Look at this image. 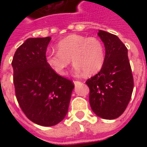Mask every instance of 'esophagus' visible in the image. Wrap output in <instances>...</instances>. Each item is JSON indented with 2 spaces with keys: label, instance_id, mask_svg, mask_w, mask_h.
<instances>
[{
  "label": "esophagus",
  "instance_id": "obj_1",
  "mask_svg": "<svg viewBox=\"0 0 147 147\" xmlns=\"http://www.w3.org/2000/svg\"><path fill=\"white\" fill-rule=\"evenodd\" d=\"M73 82H74V84H75V85H77V84H79V83H80V81H77V80H74Z\"/></svg>",
  "mask_w": 147,
  "mask_h": 147
}]
</instances>
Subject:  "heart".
Wrapping results in <instances>:
<instances>
[{"label":"heart","instance_id":"obj_1","mask_svg":"<svg viewBox=\"0 0 147 147\" xmlns=\"http://www.w3.org/2000/svg\"><path fill=\"white\" fill-rule=\"evenodd\" d=\"M57 49V52L46 53L45 61L53 71L60 76L66 74L71 59L75 64V70L83 71L86 75L98 72L105 62V48L97 38L73 34L59 41Z\"/></svg>","mask_w":147,"mask_h":147}]
</instances>
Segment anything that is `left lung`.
Returning <instances> with one entry per match:
<instances>
[{
  "instance_id": "1",
  "label": "left lung",
  "mask_w": 147,
  "mask_h": 147,
  "mask_svg": "<svg viewBox=\"0 0 147 147\" xmlns=\"http://www.w3.org/2000/svg\"><path fill=\"white\" fill-rule=\"evenodd\" d=\"M98 34L105 45V59L101 71L86 81L90 104L97 116L113 120L126 109L134 80L125 45L115 34L104 30Z\"/></svg>"
}]
</instances>
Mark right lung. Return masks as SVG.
Wrapping results in <instances>:
<instances>
[{"mask_svg": "<svg viewBox=\"0 0 147 147\" xmlns=\"http://www.w3.org/2000/svg\"><path fill=\"white\" fill-rule=\"evenodd\" d=\"M51 38L27 39L11 61L15 93L26 117L42 126H53L64 119L74 88L71 80L54 72L45 61Z\"/></svg>", "mask_w": 147, "mask_h": 147, "instance_id": "right-lung-1", "label": "right lung"}]
</instances>
